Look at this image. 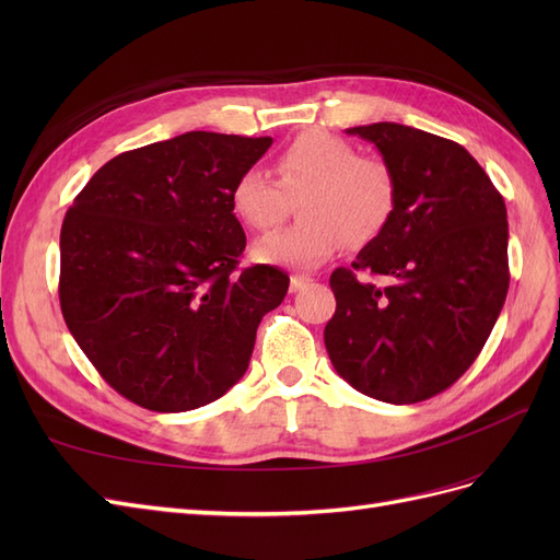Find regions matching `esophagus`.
Wrapping results in <instances>:
<instances>
[{
	"label": "esophagus",
	"mask_w": 560,
	"mask_h": 560,
	"mask_svg": "<svg viewBox=\"0 0 560 560\" xmlns=\"http://www.w3.org/2000/svg\"><path fill=\"white\" fill-rule=\"evenodd\" d=\"M308 282H311L308 276H292V278H290V292L303 290V287H306Z\"/></svg>",
	"instance_id": "esophagus-1"
}]
</instances>
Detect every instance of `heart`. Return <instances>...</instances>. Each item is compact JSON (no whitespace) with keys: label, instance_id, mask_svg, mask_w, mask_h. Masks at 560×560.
<instances>
[{"label":"heart","instance_id":"1","mask_svg":"<svg viewBox=\"0 0 560 560\" xmlns=\"http://www.w3.org/2000/svg\"><path fill=\"white\" fill-rule=\"evenodd\" d=\"M278 182L247 167L233 182L231 206L254 231H270L301 200L303 224L270 233L252 247L254 259L276 266L315 268L338 247H362L385 229L397 202L393 167L376 156H360L348 140L313 130L301 135L276 159Z\"/></svg>","mask_w":560,"mask_h":560}]
</instances>
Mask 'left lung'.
Listing matches in <instances>:
<instances>
[{
    "label": "left lung",
    "instance_id": "left-lung-1",
    "mask_svg": "<svg viewBox=\"0 0 560 560\" xmlns=\"http://www.w3.org/2000/svg\"><path fill=\"white\" fill-rule=\"evenodd\" d=\"M346 132L376 144L397 202L352 268L331 273L325 346L338 376L362 395L416 404L460 378L495 327L510 290L506 208L457 142L387 121Z\"/></svg>",
    "mask_w": 560,
    "mask_h": 560
}]
</instances>
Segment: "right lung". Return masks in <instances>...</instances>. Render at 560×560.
<instances>
[{
  "mask_svg": "<svg viewBox=\"0 0 560 560\" xmlns=\"http://www.w3.org/2000/svg\"><path fill=\"white\" fill-rule=\"evenodd\" d=\"M270 138L194 130L118 154L83 186L60 231V308L118 395L159 413L222 397L247 371L261 317L290 278L238 270L233 182Z\"/></svg>",
  "mask_w": 560,
  "mask_h": 560,
  "instance_id": "add662e5",
  "label": "right lung"
}]
</instances>
